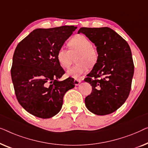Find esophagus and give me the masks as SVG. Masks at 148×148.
<instances>
[{
    "mask_svg": "<svg viewBox=\"0 0 148 148\" xmlns=\"http://www.w3.org/2000/svg\"><path fill=\"white\" fill-rule=\"evenodd\" d=\"M81 81H82V80H81L80 78H74V84L75 85H78L81 82Z\"/></svg>",
    "mask_w": 148,
    "mask_h": 148,
    "instance_id": "34e87169",
    "label": "esophagus"
}]
</instances>
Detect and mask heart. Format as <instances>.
I'll list each match as a JSON object with an SVG mask.
<instances>
[{"label": "heart", "instance_id": "b5f03b06", "mask_svg": "<svg viewBox=\"0 0 148 148\" xmlns=\"http://www.w3.org/2000/svg\"><path fill=\"white\" fill-rule=\"evenodd\" d=\"M70 49L62 46L58 49L57 59L59 64L64 68H68L71 64L73 56L78 53L76 61L78 64L66 70L68 76L78 78L86 73L88 67H92L97 62L99 54L92 43L84 35H78L69 41Z\"/></svg>", "mask_w": 148, "mask_h": 148}]
</instances>
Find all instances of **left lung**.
Wrapping results in <instances>:
<instances>
[{
  "label": "left lung",
  "mask_w": 148,
  "mask_h": 148,
  "mask_svg": "<svg viewBox=\"0 0 148 148\" xmlns=\"http://www.w3.org/2000/svg\"><path fill=\"white\" fill-rule=\"evenodd\" d=\"M84 34L97 47V62L84 79L92 86L85 98L87 109L95 115H109L121 107L129 97L134 65L127 42L109 27H82Z\"/></svg>",
  "instance_id": "1"
}]
</instances>
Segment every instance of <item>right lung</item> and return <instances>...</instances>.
Instances as JSON below:
<instances>
[{"label":"right lung","mask_w":148,"mask_h":148,"mask_svg":"<svg viewBox=\"0 0 148 148\" xmlns=\"http://www.w3.org/2000/svg\"><path fill=\"white\" fill-rule=\"evenodd\" d=\"M76 28L36 29L16 46L11 78L18 102L32 115L42 119L57 115L65 93L75 86L73 78L59 80L65 71L57 53Z\"/></svg>","instance_id":"right-lung-1"}]
</instances>
